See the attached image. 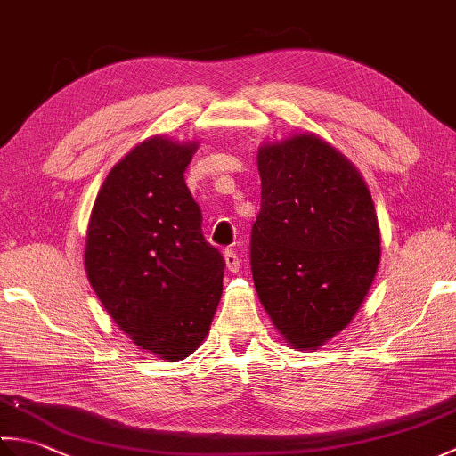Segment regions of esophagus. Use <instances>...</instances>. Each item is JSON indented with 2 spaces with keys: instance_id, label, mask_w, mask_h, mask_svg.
Masks as SVG:
<instances>
[{
  "instance_id": "1",
  "label": "esophagus",
  "mask_w": 456,
  "mask_h": 456,
  "mask_svg": "<svg viewBox=\"0 0 456 456\" xmlns=\"http://www.w3.org/2000/svg\"><path fill=\"white\" fill-rule=\"evenodd\" d=\"M223 258H225V266L229 273H237L240 268V258L235 255V250H225V253H223Z\"/></svg>"
}]
</instances>
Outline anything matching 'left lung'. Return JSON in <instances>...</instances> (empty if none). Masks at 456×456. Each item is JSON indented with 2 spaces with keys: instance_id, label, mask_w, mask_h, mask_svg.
<instances>
[{
  "instance_id": "left-lung-1",
  "label": "left lung",
  "mask_w": 456,
  "mask_h": 456,
  "mask_svg": "<svg viewBox=\"0 0 456 456\" xmlns=\"http://www.w3.org/2000/svg\"><path fill=\"white\" fill-rule=\"evenodd\" d=\"M260 211L250 263L266 314L292 348L317 351L353 322L380 265L362 174L315 133L256 151Z\"/></svg>"
}]
</instances>
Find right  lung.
<instances>
[{"mask_svg": "<svg viewBox=\"0 0 456 456\" xmlns=\"http://www.w3.org/2000/svg\"><path fill=\"white\" fill-rule=\"evenodd\" d=\"M200 141L152 134L110 170L86 229L84 266L131 341L176 362L206 341L223 292V256L201 235L183 182Z\"/></svg>", "mask_w": 456, "mask_h": 456, "instance_id": "add662e5", "label": "right lung"}]
</instances>
